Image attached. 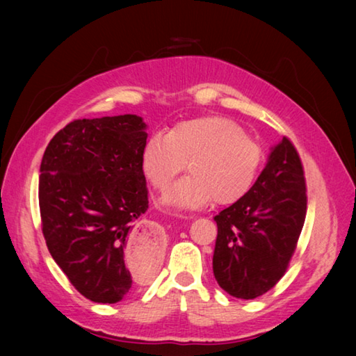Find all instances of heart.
<instances>
[{"mask_svg": "<svg viewBox=\"0 0 356 356\" xmlns=\"http://www.w3.org/2000/svg\"><path fill=\"white\" fill-rule=\"evenodd\" d=\"M186 161L190 174L168 191L165 204L200 209L215 200L220 206H229L254 185L262 149L234 120L201 116L176 124L168 135H150L141 150L144 177L160 191L185 170Z\"/></svg>", "mask_w": 356, "mask_h": 356, "instance_id": "heart-1", "label": "heart"}]
</instances>
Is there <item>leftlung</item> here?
<instances>
[{"instance_id": "8db88e82", "label": "left lung", "mask_w": 356, "mask_h": 356, "mask_svg": "<svg viewBox=\"0 0 356 356\" xmlns=\"http://www.w3.org/2000/svg\"><path fill=\"white\" fill-rule=\"evenodd\" d=\"M306 201L303 165L284 136L251 190L215 216L213 275L222 291L252 300L282 278L305 225Z\"/></svg>"}]
</instances>
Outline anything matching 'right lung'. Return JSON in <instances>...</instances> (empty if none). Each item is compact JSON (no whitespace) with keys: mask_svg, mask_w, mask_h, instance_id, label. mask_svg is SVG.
Masks as SVG:
<instances>
[{"mask_svg":"<svg viewBox=\"0 0 356 356\" xmlns=\"http://www.w3.org/2000/svg\"><path fill=\"white\" fill-rule=\"evenodd\" d=\"M147 125L136 114L76 119L53 136L40 163L42 232L51 257L94 303H118L134 276L127 267L134 222L149 207L141 150ZM141 232V231H140ZM138 242L154 245L152 234ZM143 273H152L147 250Z\"/></svg>","mask_w":356,"mask_h":356,"instance_id":"add662e5","label":"right lung"}]
</instances>
